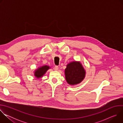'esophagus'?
I'll return each mask as SVG.
<instances>
[{
	"mask_svg": "<svg viewBox=\"0 0 123 123\" xmlns=\"http://www.w3.org/2000/svg\"><path fill=\"white\" fill-rule=\"evenodd\" d=\"M59 68L57 66H55V67H54V69L55 70V71H57V70Z\"/></svg>",
	"mask_w": 123,
	"mask_h": 123,
	"instance_id": "esophagus-1",
	"label": "esophagus"
}]
</instances>
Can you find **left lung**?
<instances>
[{"mask_svg":"<svg viewBox=\"0 0 123 123\" xmlns=\"http://www.w3.org/2000/svg\"><path fill=\"white\" fill-rule=\"evenodd\" d=\"M86 72L79 62H72L67 65L65 78L68 84L74 85L80 83L85 78Z\"/></svg>","mask_w":123,"mask_h":123,"instance_id":"obj_1","label":"left lung"}]
</instances>
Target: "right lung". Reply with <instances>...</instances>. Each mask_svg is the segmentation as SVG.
<instances>
[{
    "label": "right lung",
    "mask_w": 123,
    "mask_h": 123,
    "mask_svg": "<svg viewBox=\"0 0 123 123\" xmlns=\"http://www.w3.org/2000/svg\"><path fill=\"white\" fill-rule=\"evenodd\" d=\"M49 68V67L48 66H43L38 68V69L35 71L34 76L37 78L41 77L43 75H44V74L47 71V70H48Z\"/></svg>",
    "instance_id": "add662e5"
}]
</instances>
